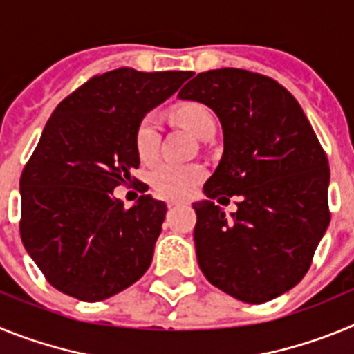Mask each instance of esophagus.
Returning <instances> with one entry per match:
<instances>
[{
  "mask_svg": "<svg viewBox=\"0 0 354 354\" xmlns=\"http://www.w3.org/2000/svg\"><path fill=\"white\" fill-rule=\"evenodd\" d=\"M180 204H187L186 200H183V198H170L168 200V205H170V207H174V205H180Z\"/></svg>",
  "mask_w": 354,
  "mask_h": 354,
  "instance_id": "esophagus-1",
  "label": "esophagus"
}]
</instances>
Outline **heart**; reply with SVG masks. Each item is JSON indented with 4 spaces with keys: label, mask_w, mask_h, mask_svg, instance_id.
Returning <instances> with one entry per match:
<instances>
[{
    "label": "heart",
    "mask_w": 354,
    "mask_h": 354,
    "mask_svg": "<svg viewBox=\"0 0 354 354\" xmlns=\"http://www.w3.org/2000/svg\"><path fill=\"white\" fill-rule=\"evenodd\" d=\"M175 118L202 140L216 131L214 117L202 104L183 106L175 111ZM159 142H161L159 118L156 115H147L136 129V150L140 158L143 161L154 158L158 154ZM204 177V167L196 162L161 161L150 171V184L156 192L165 196H186Z\"/></svg>",
    "instance_id": "heart-1"
}]
</instances>
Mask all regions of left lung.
<instances>
[{
    "instance_id": "obj_1",
    "label": "left lung",
    "mask_w": 354,
    "mask_h": 354,
    "mask_svg": "<svg viewBox=\"0 0 354 354\" xmlns=\"http://www.w3.org/2000/svg\"><path fill=\"white\" fill-rule=\"evenodd\" d=\"M209 106L223 156L195 202L196 259L209 282L245 303L292 289L330 225V168L298 101L282 84L243 68L200 72L179 92ZM236 194L227 218L212 200Z\"/></svg>"
}]
</instances>
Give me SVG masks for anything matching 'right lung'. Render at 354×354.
<instances>
[{
    "mask_svg": "<svg viewBox=\"0 0 354 354\" xmlns=\"http://www.w3.org/2000/svg\"><path fill=\"white\" fill-rule=\"evenodd\" d=\"M192 72L122 67L93 76L53 111L21 175V239L55 289L102 301L149 270L167 204L142 195L129 209L113 189L138 168L142 118Z\"/></svg>",
    "mask_w": 354,
    "mask_h": 354,
    "instance_id": "1",
    "label": "right lung"
}]
</instances>
